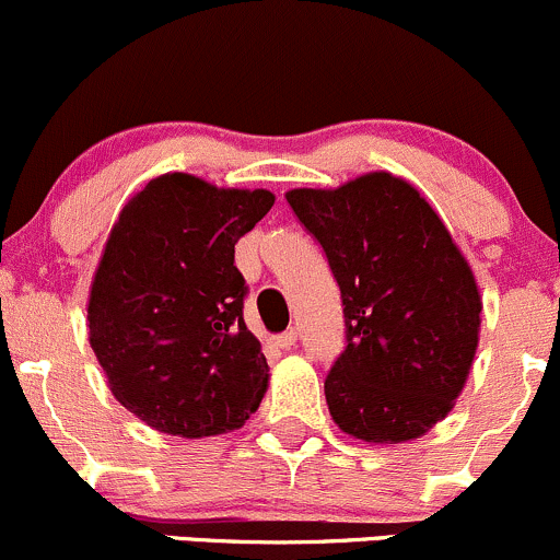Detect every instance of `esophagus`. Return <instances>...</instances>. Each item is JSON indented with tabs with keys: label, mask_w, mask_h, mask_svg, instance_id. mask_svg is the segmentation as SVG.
Here are the masks:
<instances>
[{
	"label": "esophagus",
	"mask_w": 560,
	"mask_h": 560,
	"mask_svg": "<svg viewBox=\"0 0 560 560\" xmlns=\"http://www.w3.org/2000/svg\"><path fill=\"white\" fill-rule=\"evenodd\" d=\"M273 343L279 346V349H284V351L295 349V343H298V332H295V329H287V332L276 335V338H273Z\"/></svg>",
	"instance_id": "esophagus-1"
}]
</instances>
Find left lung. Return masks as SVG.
I'll list each match as a JSON object with an SVG mask.
<instances>
[{"label":"left lung","instance_id":"left-lung-1","mask_svg":"<svg viewBox=\"0 0 560 560\" xmlns=\"http://www.w3.org/2000/svg\"><path fill=\"white\" fill-rule=\"evenodd\" d=\"M287 203L325 249L343 300L329 416L362 443L421 438L451 413L478 351L482 300L467 257L427 198L388 172L298 187Z\"/></svg>","mask_w":560,"mask_h":560}]
</instances>
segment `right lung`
Instances as JSON below:
<instances>
[{
  "mask_svg": "<svg viewBox=\"0 0 560 560\" xmlns=\"http://www.w3.org/2000/svg\"><path fill=\"white\" fill-rule=\"evenodd\" d=\"M270 190L161 174L112 225L88 298V338L117 402L179 438L238 429L268 388L244 325L235 244L273 206Z\"/></svg>",
  "mask_w": 560,
  "mask_h": 560,
  "instance_id": "obj_1",
  "label": "right lung"
}]
</instances>
